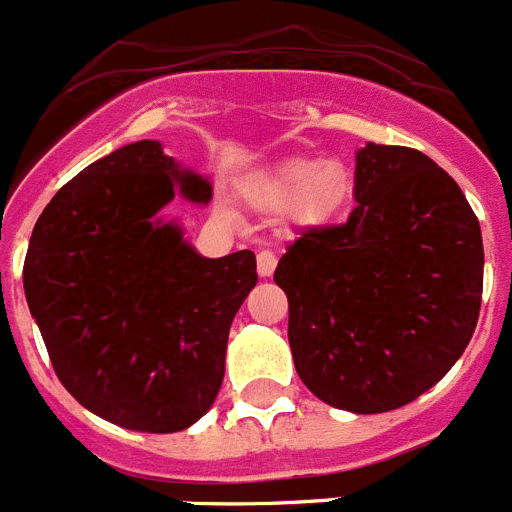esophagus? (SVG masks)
<instances>
[{
	"instance_id": "34e87169",
	"label": "esophagus",
	"mask_w": 512,
	"mask_h": 512,
	"mask_svg": "<svg viewBox=\"0 0 512 512\" xmlns=\"http://www.w3.org/2000/svg\"><path fill=\"white\" fill-rule=\"evenodd\" d=\"M276 263H278V257L276 252H270V249H263L260 255H257V273L263 278L273 276V270H276Z\"/></svg>"
}]
</instances>
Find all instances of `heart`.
I'll return each mask as SVG.
<instances>
[{"label": "heart", "instance_id": "heart-1", "mask_svg": "<svg viewBox=\"0 0 512 512\" xmlns=\"http://www.w3.org/2000/svg\"><path fill=\"white\" fill-rule=\"evenodd\" d=\"M263 195L276 205L296 200L304 218L322 221L346 203L349 174L341 163H325L320 158H291L268 176Z\"/></svg>", "mask_w": 512, "mask_h": 512}]
</instances>
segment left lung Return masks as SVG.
<instances>
[{
	"label": "left lung",
	"instance_id": "8db88e82",
	"mask_svg": "<svg viewBox=\"0 0 512 512\" xmlns=\"http://www.w3.org/2000/svg\"><path fill=\"white\" fill-rule=\"evenodd\" d=\"M354 197L349 221L286 247L273 281L304 385L336 409L382 414L448 375L474 336L482 229L453 176L403 145L356 153Z\"/></svg>",
	"mask_w": 512,
	"mask_h": 512
}]
</instances>
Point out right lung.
I'll list each match as a JSON object with an SVG mask.
<instances>
[{
  "label": "right lung",
  "instance_id": "add662e5",
  "mask_svg": "<svg viewBox=\"0 0 512 512\" xmlns=\"http://www.w3.org/2000/svg\"><path fill=\"white\" fill-rule=\"evenodd\" d=\"M208 179L140 140L85 166L38 216L23 265L30 315L77 403L137 432H179L216 401L255 252L208 260L156 213Z\"/></svg>",
  "mask_w": 512,
  "mask_h": 512
}]
</instances>
